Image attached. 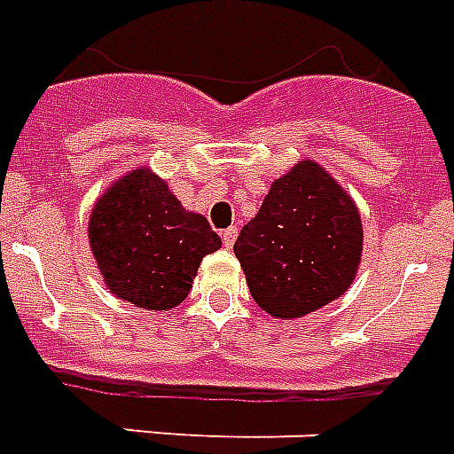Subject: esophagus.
<instances>
[{
    "label": "esophagus",
    "instance_id": "1",
    "mask_svg": "<svg viewBox=\"0 0 454 454\" xmlns=\"http://www.w3.org/2000/svg\"><path fill=\"white\" fill-rule=\"evenodd\" d=\"M235 238H238V228H235V226L226 228V231L221 233V240H223V245H226L228 249H231L235 245Z\"/></svg>",
    "mask_w": 454,
    "mask_h": 454
}]
</instances>
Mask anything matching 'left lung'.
I'll use <instances>...</instances> for the list:
<instances>
[{"mask_svg": "<svg viewBox=\"0 0 454 454\" xmlns=\"http://www.w3.org/2000/svg\"><path fill=\"white\" fill-rule=\"evenodd\" d=\"M233 252L252 299L269 316L294 320L351 287L363 256V221L337 178L301 160L270 184Z\"/></svg>", "mask_w": 454, "mask_h": 454, "instance_id": "1", "label": "left lung"}]
</instances>
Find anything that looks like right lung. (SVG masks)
Returning <instances> with one entry per match:
<instances>
[{"label": "right lung", "instance_id": "obj_1", "mask_svg": "<svg viewBox=\"0 0 454 454\" xmlns=\"http://www.w3.org/2000/svg\"><path fill=\"white\" fill-rule=\"evenodd\" d=\"M89 247L110 294L138 309L171 310L221 238L202 214L184 209L162 176L137 167L91 207Z\"/></svg>", "mask_w": 454, "mask_h": 454}]
</instances>
